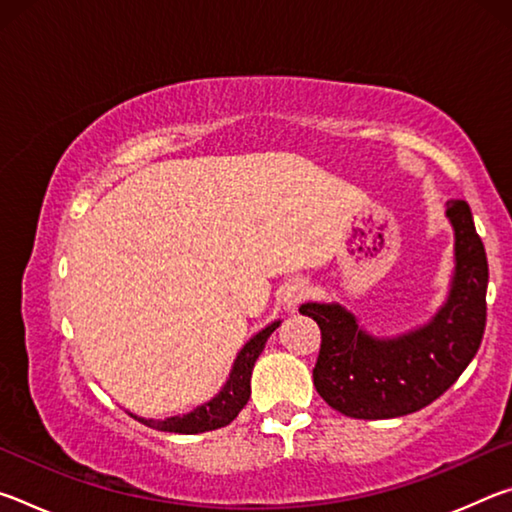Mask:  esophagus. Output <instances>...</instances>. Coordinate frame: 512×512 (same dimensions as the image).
<instances>
[{"instance_id":"esophagus-1","label":"esophagus","mask_w":512,"mask_h":512,"mask_svg":"<svg viewBox=\"0 0 512 512\" xmlns=\"http://www.w3.org/2000/svg\"><path fill=\"white\" fill-rule=\"evenodd\" d=\"M307 296H309V284L305 280H291L282 293V298L287 302L289 309H296L300 302L307 300Z\"/></svg>"}]
</instances>
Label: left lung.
<instances>
[{"mask_svg":"<svg viewBox=\"0 0 512 512\" xmlns=\"http://www.w3.org/2000/svg\"><path fill=\"white\" fill-rule=\"evenodd\" d=\"M447 216L454 225L456 268L447 302L427 325L395 339H377L336 302L300 307V314L320 327L316 391L348 418L386 420L424 409L461 377L479 350L488 257L470 205L447 201Z\"/></svg>","mask_w":512,"mask_h":512,"instance_id":"obj_1","label":"left lung"}]
</instances>
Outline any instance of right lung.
Segmentation results:
<instances>
[{
    "label": "right lung",
    "instance_id": "add662e5",
    "mask_svg": "<svg viewBox=\"0 0 512 512\" xmlns=\"http://www.w3.org/2000/svg\"><path fill=\"white\" fill-rule=\"evenodd\" d=\"M280 320L277 323H271L264 327L262 332L255 334L250 339L241 352L237 354L235 366H232V372L225 386L221 388V393L212 397L210 402L198 406L192 413L187 415H176V418H167V420H144V418H135L142 424L158 431H169V433H205V431H214L221 429L225 424H230L237 418L239 411L248 404L250 397V375H253V366L259 354H262L264 345L268 341Z\"/></svg>",
    "mask_w": 512,
    "mask_h": 512
}]
</instances>
